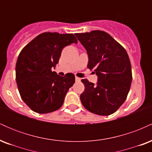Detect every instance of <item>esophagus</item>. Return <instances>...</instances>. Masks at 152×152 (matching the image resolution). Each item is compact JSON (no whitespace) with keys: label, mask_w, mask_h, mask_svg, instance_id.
<instances>
[{"label":"esophagus","mask_w":152,"mask_h":152,"mask_svg":"<svg viewBox=\"0 0 152 152\" xmlns=\"http://www.w3.org/2000/svg\"><path fill=\"white\" fill-rule=\"evenodd\" d=\"M76 78V81H81V78L77 77V76H76V78Z\"/></svg>","instance_id":"obj_1"}]
</instances>
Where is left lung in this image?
<instances>
[{
    "label": "left lung",
    "instance_id": "left-lung-1",
    "mask_svg": "<svg viewBox=\"0 0 152 152\" xmlns=\"http://www.w3.org/2000/svg\"><path fill=\"white\" fill-rule=\"evenodd\" d=\"M75 35L86 50L87 67L98 76L96 84L81 80L85 86L80 96L82 104L94 114H112L125 102L132 83V66L127 52L104 31Z\"/></svg>",
    "mask_w": 152,
    "mask_h": 152
}]
</instances>
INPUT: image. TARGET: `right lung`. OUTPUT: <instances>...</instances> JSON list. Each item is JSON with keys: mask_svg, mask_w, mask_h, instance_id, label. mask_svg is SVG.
<instances>
[{"mask_svg": "<svg viewBox=\"0 0 152 152\" xmlns=\"http://www.w3.org/2000/svg\"><path fill=\"white\" fill-rule=\"evenodd\" d=\"M77 43L72 34L43 33L23 48L15 66V78L20 96L38 114L53 112L61 107L66 94L74 85L71 73L65 76L52 71L58 63L63 48Z\"/></svg>", "mask_w": 152, "mask_h": 152, "instance_id": "right-lung-1", "label": "right lung"}]
</instances>
